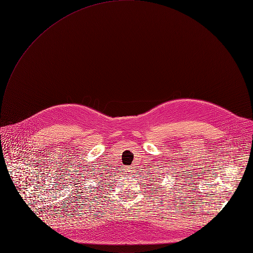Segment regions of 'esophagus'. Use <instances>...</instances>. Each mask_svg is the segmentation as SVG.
<instances>
[{
    "mask_svg": "<svg viewBox=\"0 0 253 253\" xmlns=\"http://www.w3.org/2000/svg\"><path fill=\"white\" fill-rule=\"evenodd\" d=\"M128 173H130V172H132V171H130V169H128V171H127Z\"/></svg>",
    "mask_w": 253,
    "mask_h": 253,
    "instance_id": "1",
    "label": "esophagus"
}]
</instances>
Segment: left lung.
Returning <instances> with one entry per match:
<instances>
[{
    "mask_svg": "<svg viewBox=\"0 0 253 253\" xmlns=\"http://www.w3.org/2000/svg\"><path fill=\"white\" fill-rule=\"evenodd\" d=\"M163 165V167L160 166ZM155 166V165H152ZM148 169V168H147ZM182 170H180V166L176 164H170V163H166V165H159V167L153 168L151 167V169L147 171L149 174L148 176L150 177V180L152 183H149V186H156L157 188H161V185L164 183V181H175V185H179L181 182L182 176ZM185 172V171H183ZM172 184H174L172 182ZM155 188V191L157 190Z\"/></svg>",
    "mask_w": 253,
    "mask_h": 253,
    "instance_id": "8db88e82",
    "label": "left lung"
}]
</instances>
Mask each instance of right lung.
Returning a JSON list of instances; mask_svg holds the SVG:
<instances>
[{"instance_id": "obj_1", "label": "right lung", "mask_w": 253, "mask_h": 253, "mask_svg": "<svg viewBox=\"0 0 253 253\" xmlns=\"http://www.w3.org/2000/svg\"><path fill=\"white\" fill-rule=\"evenodd\" d=\"M101 176H102V175H100V177H101ZM97 180H98V179H97Z\"/></svg>"}]
</instances>
